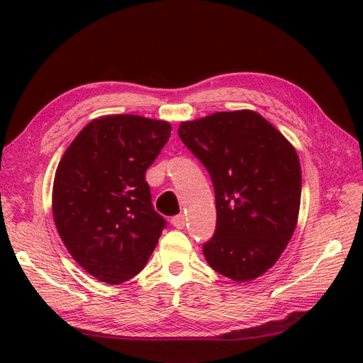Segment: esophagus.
Instances as JSON below:
<instances>
[{
    "label": "esophagus",
    "instance_id": "obj_1",
    "mask_svg": "<svg viewBox=\"0 0 363 363\" xmlns=\"http://www.w3.org/2000/svg\"><path fill=\"white\" fill-rule=\"evenodd\" d=\"M186 221H188V219H186V216L184 215H177V216H174L172 219H171V223H172V225L175 227V228H184V225H186Z\"/></svg>",
    "mask_w": 363,
    "mask_h": 363
}]
</instances>
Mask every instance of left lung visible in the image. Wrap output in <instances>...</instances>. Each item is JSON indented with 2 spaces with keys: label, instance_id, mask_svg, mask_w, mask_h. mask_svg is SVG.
I'll return each instance as SVG.
<instances>
[{
  "label": "left lung",
  "instance_id": "left-lung-1",
  "mask_svg": "<svg viewBox=\"0 0 363 363\" xmlns=\"http://www.w3.org/2000/svg\"><path fill=\"white\" fill-rule=\"evenodd\" d=\"M179 136L215 188L216 230L203 247L207 263L233 281L263 276L298 223L301 168L294 145L248 108L183 121Z\"/></svg>",
  "mask_w": 363,
  "mask_h": 363
}]
</instances>
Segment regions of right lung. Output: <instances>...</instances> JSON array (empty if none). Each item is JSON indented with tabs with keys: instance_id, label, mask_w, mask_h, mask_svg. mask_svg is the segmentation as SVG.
Returning a JSON list of instances; mask_svg holds the SVG:
<instances>
[{
	"instance_id": "1",
	"label": "right lung",
	"mask_w": 363,
	"mask_h": 363,
	"mask_svg": "<svg viewBox=\"0 0 363 363\" xmlns=\"http://www.w3.org/2000/svg\"><path fill=\"white\" fill-rule=\"evenodd\" d=\"M168 121L140 115L92 119L62 156L52 218L72 259L107 284L139 274L164 219L151 204L145 172L171 136Z\"/></svg>"
}]
</instances>
